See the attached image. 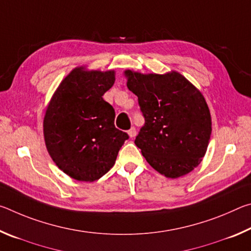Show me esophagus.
I'll return each instance as SVG.
<instances>
[{
    "label": "esophagus",
    "instance_id": "obj_1",
    "mask_svg": "<svg viewBox=\"0 0 251 251\" xmlns=\"http://www.w3.org/2000/svg\"><path fill=\"white\" fill-rule=\"evenodd\" d=\"M136 134H137V131H136V128H135V127H131V128L128 130L129 137H130V138H134L135 136H136Z\"/></svg>",
    "mask_w": 251,
    "mask_h": 251
}]
</instances>
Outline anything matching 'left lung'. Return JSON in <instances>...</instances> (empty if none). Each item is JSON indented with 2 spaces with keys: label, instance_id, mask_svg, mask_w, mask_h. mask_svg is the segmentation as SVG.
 Segmentation results:
<instances>
[{
  "label": "left lung",
  "instance_id": "8db88e82",
  "mask_svg": "<svg viewBox=\"0 0 251 251\" xmlns=\"http://www.w3.org/2000/svg\"><path fill=\"white\" fill-rule=\"evenodd\" d=\"M145 124L135 144L148 164L169 178L186 175L206 154L210 113L201 93L177 72L143 75L126 71Z\"/></svg>",
  "mask_w": 251,
  "mask_h": 251
}]
</instances>
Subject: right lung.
<instances>
[{
  "label": "right lung",
  "instance_id": "add662e5",
  "mask_svg": "<svg viewBox=\"0 0 251 251\" xmlns=\"http://www.w3.org/2000/svg\"><path fill=\"white\" fill-rule=\"evenodd\" d=\"M114 82V71L78 67L63 79L46 109V148L58 168L76 180L104 176L129 138L114 125L115 110L103 99Z\"/></svg>",
  "mask_w": 251,
  "mask_h": 251
}]
</instances>
